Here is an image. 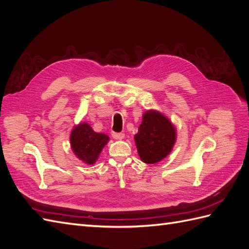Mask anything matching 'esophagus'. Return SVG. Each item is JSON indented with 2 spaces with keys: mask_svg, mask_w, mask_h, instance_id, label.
<instances>
[{
  "mask_svg": "<svg viewBox=\"0 0 249 249\" xmlns=\"http://www.w3.org/2000/svg\"><path fill=\"white\" fill-rule=\"evenodd\" d=\"M112 137L114 139H123L124 137V134L123 132H112Z\"/></svg>",
  "mask_w": 249,
  "mask_h": 249,
  "instance_id": "obj_1",
  "label": "esophagus"
}]
</instances>
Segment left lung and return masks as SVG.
I'll list each match as a JSON object with an SVG mask.
<instances>
[{
  "instance_id": "1",
  "label": "left lung",
  "mask_w": 249,
  "mask_h": 249,
  "mask_svg": "<svg viewBox=\"0 0 249 249\" xmlns=\"http://www.w3.org/2000/svg\"><path fill=\"white\" fill-rule=\"evenodd\" d=\"M174 126L167 117L155 111L143 114L135 142L138 154L145 163H155L171 152L177 138Z\"/></svg>"
}]
</instances>
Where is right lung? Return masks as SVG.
Returning <instances> with one entry per match:
<instances>
[{
  "mask_svg": "<svg viewBox=\"0 0 249 249\" xmlns=\"http://www.w3.org/2000/svg\"><path fill=\"white\" fill-rule=\"evenodd\" d=\"M108 142V137L102 133H96L88 124L75 126L71 134V144L74 153L87 163H94L102 148Z\"/></svg>",
  "mask_w": 249,
  "mask_h": 249,
  "instance_id": "add662e5",
  "label": "right lung"
}]
</instances>
